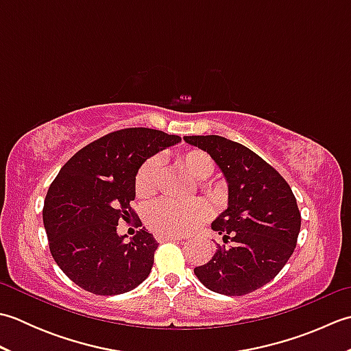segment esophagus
I'll return each mask as SVG.
<instances>
[{"instance_id": "1", "label": "esophagus", "mask_w": 351, "mask_h": 351, "mask_svg": "<svg viewBox=\"0 0 351 351\" xmlns=\"http://www.w3.org/2000/svg\"><path fill=\"white\" fill-rule=\"evenodd\" d=\"M155 240L158 243H166V241H175V240H182V237L178 235H164V234H156Z\"/></svg>"}]
</instances>
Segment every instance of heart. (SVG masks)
<instances>
[{"label":"heart","mask_w":351,"mask_h":351,"mask_svg":"<svg viewBox=\"0 0 351 351\" xmlns=\"http://www.w3.org/2000/svg\"><path fill=\"white\" fill-rule=\"evenodd\" d=\"M176 167L182 170L195 182H204L213 175L214 161L210 155L200 149H187L176 156ZM161 180V161L156 156L147 158L140 164L134 176V190L140 199H151L158 190ZM208 191L214 197L225 195V189L220 184H213ZM213 210L202 199L191 200L187 204L161 200L152 205L146 213L145 221L147 228L155 234L182 235L196 229L199 225L211 217Z\"/></svg>","instance_id":"heart-1"}]
</instances>
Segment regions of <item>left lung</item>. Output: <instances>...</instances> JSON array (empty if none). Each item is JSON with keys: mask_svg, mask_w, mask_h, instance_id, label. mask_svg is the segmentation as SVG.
Instances as JSON below:
<instances>
[{"mask_svg": "<svg viewBox=\"0 0 351 351\" xmlns=\"http://www.w3.org/2000/svg\"><path fill=\"white\" fill-rule=\"evenodd\" d=\"M211 155L229 185V206L211 228L223 237L214 256L195 274L214 293L244 295L274 279L300 232L295 196L282 175L249 147L220 136H185Z\"/></svg>", "mask_w": 351, "mask_h": 351, "instance_id": "obj_1", "label": "left lung"}]
</instances>
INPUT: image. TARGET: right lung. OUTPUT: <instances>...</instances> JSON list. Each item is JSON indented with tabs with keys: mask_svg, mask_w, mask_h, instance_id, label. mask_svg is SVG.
<instances>
[{
	"mask_svg": "<svg viewBox=\"0 0 351 351\" xmlns=\"http://www.w3.org/2000/svg\"><path fill=\"white\" fill-rule=\"evenodd\" d=\"M151 128L110 132L72 156L49 185L43 225L57 265L78 287L98 295L123 294L138 287L154 265L158 243L140 229L123 243L116 229L136 219L134 176L140 164L180 143Z\"/></svg>",
	"mask_w": 351,
	"mask_h": 351,
	"instance_id": "obj_1",
	"label": "right lung"
}]
</instances>
